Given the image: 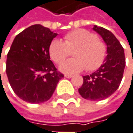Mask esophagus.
Instances as JSON below:
<instances>
[{"instance_id": "obj_1", "label": "esophagus", "mask_w": 133, "mask_h": 133, "mask_svg": "<svg viewBox=\"0 0 133 133\" xmlns=\"http://www.w3.org/2000/svg\"><path fill=\"white\" fill-rule=\"evenodd\" d=\"M64 76H65L66 78L70 79V78H71L72 76V75H71V74H65V75H64Z\"/></svg>"}]
</instances>
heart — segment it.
I'll list each match as a JSON object with an SVG mask.
<instances>
[{
  "instance_id": "obj_1",
  "label": "heart",
  "mask_w": 133,
  "mask_h": 133,
  "mask_svg": "<svg viewBox=\"0 0 133 133\" xmlns=\"http://www.w3.org/2000/svg\"><path fill=\"white\" fill-rule=\"evenodd\" d=\"M74 51L75 58L63 63L61 70L75 73L84 69L94 71L98 69L107 56L105 43L95 34L83 29L72 30L64 35V42L53 40L49 46V54L54 61L60 64Z\"/></svg>"
}]
</instances>
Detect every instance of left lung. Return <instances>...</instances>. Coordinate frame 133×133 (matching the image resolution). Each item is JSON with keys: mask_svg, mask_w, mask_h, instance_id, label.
Masks as SVG:
<instances>
[{"mask_svg": "<svg viewBox=\"0 0 133 133\" xmlns=\"http://www.w3.org/2000/svg\"><path fill=\"white\" fill-rule=\"evenodd\" d=\"M108 45V55L100 68L89 76H83L79 89L81 96L90 101L105 99L119 88L123 79L126 59L124 50L117 38L109 30L95 25L93 28Z\"/></svg>", "mask_w": 133, "mask_h": 133, "instance_id": "left-lung-1", "label": "left lung"}]
</instances>
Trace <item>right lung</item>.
Returning <instances> with one entry per match:
<instances>
[{
  "label": "right lung",
  "mask_w": 133,
  "mask_h": 133,
  "mask_svg": "<svg viewBox=\"0 0 133 133\" xmlns=\"http://www.w3.org/2000/svg\"><path fill=\"white\" fill-rule=\"evenodd\" d=\"M57 35L33 25L18 34L7 54L6 72L12 89L31 104L49 100L63 74L50 60L49 46Z\"/></svg>",
  "instance_id": "1"
}]
</instances>
